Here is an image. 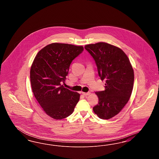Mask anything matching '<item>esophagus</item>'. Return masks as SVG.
<instances>
[{
    "mask_svg": "<svg viewBox=\"0 0 159 159\" xmlns=\"http://www.w3.org/2000/svg\"><path fill=\"white\" fill-rule=\"evenodd\" d=\"M82 94L84 96H86V95H89L91 94V92H82Z\"/></svg>",
    "mask_w": 159,
    "mask_h": 159,
    "instance_id": "esophagus-1",
    "label": "esophagus"
}]
</instances>
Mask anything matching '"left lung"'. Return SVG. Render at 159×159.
<instances>
[{
  "mask_svg": "<svg viewBox=\"0 0 159 159\" xmlns=\"http://www.w3.org/2000/svg\"><path fill=\"white\" fill-rule=\"evenodd\" d=\"M97 66L105 91L96 92L98 104L93 107L99 118L110 119L123 108L132 94L134 73L128 56L120 48L105 42L84 46Z\"/></svg>",
  "mask_w": 159,
  "mask_h": 159,
  "instance_id": "1",
  "label": "left lung"
}]
</instances>
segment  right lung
<instances>
[{
	"instance_id": "1",
	"label": "right lung",
	"mask_w": 159,
	"mask_h": 159,
	"mask_svg": "<svg viewBox=\"0 0 159 159\" xmlns=\"http://www.w3.org/2000/svg\"><path fill=\"white\" fill-rule=\"evenodd\" d=\"M82 46L53 43L36 55L30 69L32 91L49 117L61 120L73 113L80 94L65 88L64 82L72 61L83 52Z\"/></svg>"
}]
</instances>
